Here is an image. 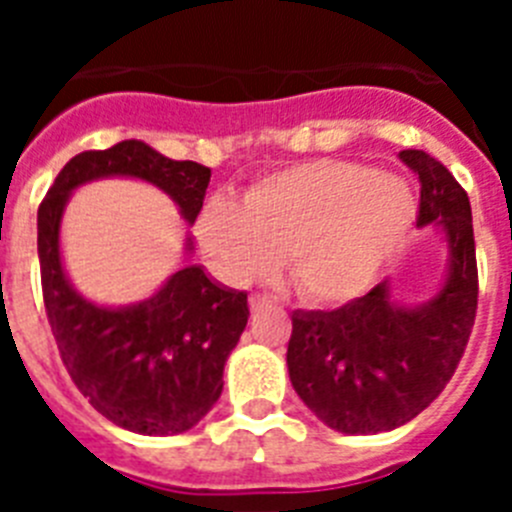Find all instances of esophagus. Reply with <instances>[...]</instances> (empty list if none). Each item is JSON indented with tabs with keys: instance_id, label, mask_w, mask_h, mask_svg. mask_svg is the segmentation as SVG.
I'll list each match as a JSON object with an SVG mask.
<instances>
[{
	"instance_id": "1",
	"label": "esophagus",
	"mask_w": 512,
	"mask_h": 512,
	"mask_svg": "<svg viewBox=\"0 0 512 512\" xmlns=\"http://www.w3.org/2000/svg\"><path fill=\"white\" fill-rule=\"evenodd\" d=\"M248 305H251V310L256 312V310H261V307L271 305V297H266V295H251V297H248Z\"/></svg>"
}]
</instances>
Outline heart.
Masks as SVG:
<instances>
[{
    "label": "heart",
    "mask_w": 512,
    "mask_h": 512,
    "mask_svg": "<svg viewBox=\"0 0 512 512\" xmlns=\"http://www.w3.org/2000/svg\"><path fill=\"white\" fill-rule=\"evenodd\" d=\"M415 220V194L400 176L346 158L274 171L241 202L210 197L194 233L225 282L266 277L287 253L302 300L346 305L377 282Z\"/></svg>",
    "instance_id": "1"
}]
</instances>
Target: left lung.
I'll use <instances>...</instances> for the list:
<instances>
[{
  "label": "left lung",
  "instance_id": "1",
  "mask_svg": "<svg viewBox=\"0 0 512 512\" xmlns=\"http://www.w3.org/2000/svg\"><path fill=\"white\" fill-rule=\"evenodd\" d=\"M400 158L420 179L418 225H441L449 277L420 307H400L382 282L338 310H295L287 366L312 413L348 436L400 428L454 377L477 315L472 207L441 161L408 148Z\"/></svg>",
  "mask_w": 512,
  "mask_h": 512
}]
</instances>
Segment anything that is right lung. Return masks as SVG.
Listing matches in <instances>:
<instances>
[{
	"instance_id": "1",
	"label": "right lung",
	"mask_w": 512,
	"mask_h": 512,
	"mask_svg": "<svg viewBox=\"0 0 512 512\" xmlns=\"http://www.w3.org/2000/svg\"><path fill=\"white\" fill-rule=\"evenodd\" d=\"M102 176L156 184L194 223L210 169L161 156L143 140H122L71 158L38 207L43 302L66 372L92 408L120 428L176 436L200 423L223 392L225 361L248 323V295L215 284L202 266L184 264L138 305L84 300L63 274L58 230L71 192Z\"/></svg>"
}]
</instances>
